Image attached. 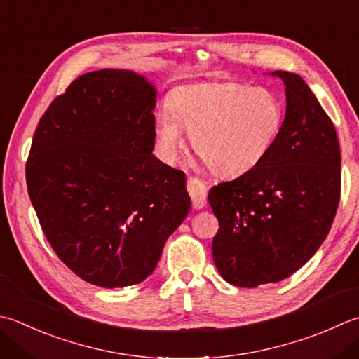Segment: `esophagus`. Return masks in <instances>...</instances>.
<instances>
[{
    "mask_svg": "<svg viewBox=\"0 0 359 359\" xmlns=\"http://www.w3.org/2000/svg\"><path fill=\"white\" fill-rule=\"evenodd\" d=\"M187 188L189 193V198H191V205L194 210H201L205 205V198H207V187L203 182L199 179L189 177L187 182Z\"/></svg>",
    "mask_w": 359,
    "mask_h": 359,
    "instance_id": "1",
    "label": "esophagus"
}]
</instances>
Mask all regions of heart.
I'll return each mask as SVG.
<instances>
[{
	"label": "heart",
	"instance_id": "b5f03b06",
	"mask_svg": "<svg viewBox=\"0 0 359 359\" xmlns=\"http://www.w3.org/2000/svg\"><path fill=\"white\" fill-rule=\"evenodd\" d=\"M283 119V102L276 91L241 82H203L172 91L168 110L156 118L154 133L166 163L179 158L184 130L210 170L235 177L266 158Z\"/></svg>",
	"mask_w": 359,
	"mask_h": 359
}]
</instances>
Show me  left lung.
I'll list each match as a JSON object with an SVG mask.
<instances>
[{"instance_id":"obj_1","label":"left lung","mask_w":359,"mask_h":359,"mask_svg":"<svg viewBox=\"0 0 359 359\" xmlns=\"http://www.w3.org/2000/svg\"><path fill=\"white\" fill-rule=\"evenodd\" d=\"M285 83L283 128L268 156L240 177L210 189L219 221L213 259L230 285L277 283L300 269L328 235L339 205L341 151L334 126L306 82Z\"/></svg>"}]
</instances>
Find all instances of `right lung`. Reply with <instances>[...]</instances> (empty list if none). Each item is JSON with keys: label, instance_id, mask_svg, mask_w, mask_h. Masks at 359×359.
I'll list each match as a JSON object with an SVG mask.
<instances>
[{"label": "right lung", "instance_id": "add662e5", "mask_svg": "<svg viewBox=\"0 0 359 359\" xmlns=\"http://www.w3.org/2000/svg\"><path fill=\"white\" fill-rule=\"evenodd\" d=\"M157 90L130 69L82 74L41 116L27 191L55 254L86 282L142 283L189 212L185 174L152 154Z\"/></svg>", "mask_w": 359, "mask_h": 359}]
</instances>
